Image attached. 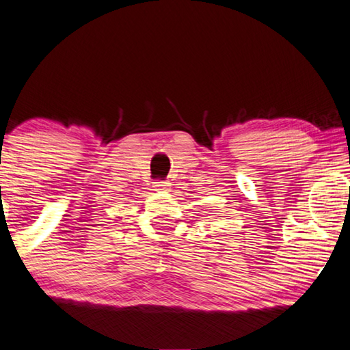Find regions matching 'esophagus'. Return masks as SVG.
<instances>
[{"label":"esophagus","instance_id":"34e87169","mask_svg":"<svg viewBox=\"0 0 350 350\" xmlns=\"http://www.w3.org/2000/svg\"><path fill=\"white\" fill-rule=\"evenodd\" d=\"M154 187H156V189H159V191H167V189L170 188V183L168 182H156L154 183Z\"/></svg>","mask_w":350,"mask_h":350}]
</instances>
